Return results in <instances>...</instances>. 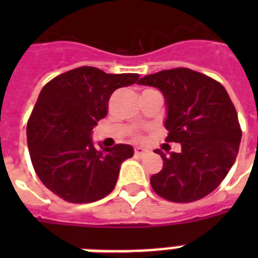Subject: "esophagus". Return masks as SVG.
<instances>
[{
    "instance_id": "obj_1",
    "label": "esophagus",
    "mask_w": 258,
    "mask_h": 258,
    "mask_svg": "<svg viewBox=\"0 0 258 258\" xmlns=\"http://www.w3.org/2000/svg\"><path fill=\"white\" fill-rule=\"evenodd\" d=\"M150 151L147 149H143V147H135V150H134V154H135V157L138 158H142L145 157V155H147Z\"/></svg>"
}]
</instances>
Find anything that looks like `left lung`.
Segmentation results:
<instances>
[{
	"label": "left lung",
	"mask_w": 258,
	"mask_h": 258,
	"mask_svg": "<svg viewBox=\"0 0 258 258\" xmlns=\"http://www.w3.org/2000/svg\"><path fill=\"white\" fill-rule=\"evenodd\" d=\"M138 84L163 93L167 142L180 143V153L155 150L163 167L150 179L154 191L171 202H192L218 187L236 161L241 142L237 111L224 87L188 70L161 71Z\"/></svg>",
	"instance_id": "left-lung-1"
}]
</instances>
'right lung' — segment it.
Instances as JSON below:
<instances>
[{
  "mask_svg": "<svg viewBox=\"0 0 258 258\" xmlns=\"http://www.w3.org/2000/svg\"><path fill=\"white\" fill-rule=\"evenodd\" d=\"M138 74H105L80 67L44 86L26 125L28 149L41 182L62 200L95 202L112 191L133 146L96 150L92 130L108 112L115 89L137 83Z\"/></svg>",
  "mask_w": 258,
  "mask_h": 258,
  "instance_id": "obj_1",
  "label": "right lung"
}]
</instances>
